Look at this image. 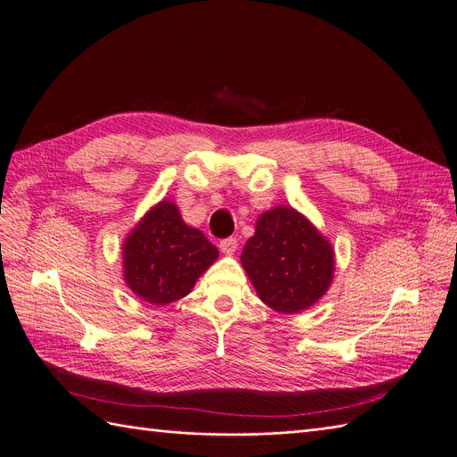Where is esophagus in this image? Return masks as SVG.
<instances>
[{
  "label": "esophagus",
  "instance_id": "esophagus-1",
  "mask_svg": "<svg viewBox=\"0 0 457 457\" xmlns=\"http://www.w3.org/2000/svg\"><path fill=\"white\" fill-rule=\"evenodd\" d=\"M220 249H221L223 254L232 256V254L236 253V249H237V239H236V237H225V239H221Z\"/></svg>",
  "mask_w": 457,
  "mask_h": 457
}]
</instances>
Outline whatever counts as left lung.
Here are the masks:
<instances>
[{"label":"left lung","mask_w":457,"mask_h":457,"mask_svg":"<svg viewBox=\"0 0 457 457\" xmlns=\"http://www.w3.org/2000/svg\"><path fill=\"white\" fill-rule=\"evenodd\" d=\"M241 263L267 306L280 313H299L330 287L334 249L303 213L277 206L258 218Z\"/></svg>","instance_id":"1"}]
</instances>
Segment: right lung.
I'll return each instance as SVG.
<instances>
[{"mask_svg": "<svg viewBox=\"0 0 457 457\" xmlns=\"http://www.w3.org/2000/svg\"><path fill=\"white\" fill-rule=\"evenodd\" d=\"M218 256L171 201H160L125 237L123 277L142 301L162 306L186 297Z\"/></svg>", "mask_w": 457, "mask_h": 457, "instance_id": "right-lung-1", "label": "right lung"}]
</instances>
